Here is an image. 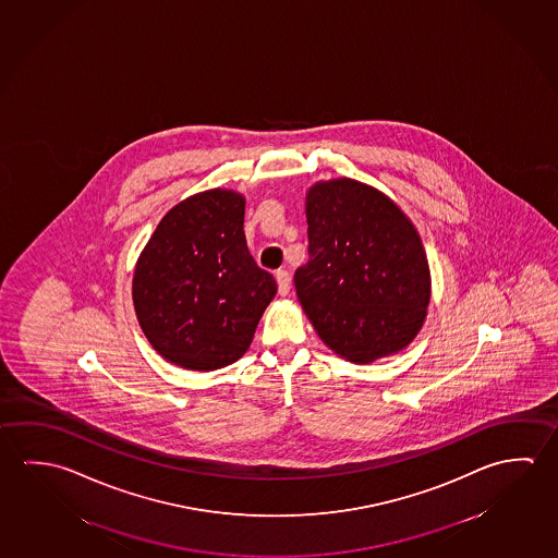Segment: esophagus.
I'll return each mask as SVG.
<instances>
[{
  "instance_id": "34e87169",
  "label": "esophagus",
  "mask_w": 558,
  "mask_h": 558,
  "mask_svg": "<svg viewBox=\"0 0 558 558\" xmlns=\"http://www.w3.org/2000/svg\"><path fill=\"white\" fill-rule=\"evenodd\" d=\"M276 282H278V293L288 295L290 293V275L286 270H276Z\"/></svg>"
}]
</instances>
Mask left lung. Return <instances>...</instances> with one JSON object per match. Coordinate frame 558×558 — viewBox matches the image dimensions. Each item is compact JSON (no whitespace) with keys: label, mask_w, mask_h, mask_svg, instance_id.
I'll return each mask as SVG.
<instances>
[{"label":"left lung","mask_w":558,"mask_h":558,"mask_svg":"<svg viewBox=\"0 0 558 558\" xmlns=\"http://www.w3.org/2000/svg\"><path fill=\"white\" fill-rule=\"evenodd\" d=\"M305 216L310 260L293 282L320 340L352 364L399 354L421 332L432 295L411 218L348 177L311 184Z\"/></svg>","instance_id":"left-lung-1"}]
</instances>
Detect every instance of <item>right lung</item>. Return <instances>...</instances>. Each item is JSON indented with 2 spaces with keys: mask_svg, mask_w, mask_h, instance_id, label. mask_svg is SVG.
Returning a JSON list of instances; mask_svg holds the SVG:
<instances>
[{
  "mask_svg": "<svg viewBox=\"0 0 558 558\" xmlns=\"http://www.w3.org/2000/svg\"><path fill=\"white\" fill-rule=\"evenodd\" d=\"M245 196L210 189L179 202L137 256L132 300L159 356L192 372H214L247 352L276 295L243 231Z\"/></svg>",
  "mask_w": 558,
  "mask_h": 558,
  "instance_id": "right-lung-1",
  "label": "right lung"
}]
</instances>
